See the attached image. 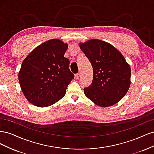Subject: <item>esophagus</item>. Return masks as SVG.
Instances as JSON below:
<instances>
[{"instance_id": "1", "label": "esophagus", "mask_w": 154, "mask_h": 154, "mask_svg": "<svg viewBox=\"0 0 154 154\" xmlns=\"http://www.w3.org/2000/svg\"><path fill=\"white\" fill-rule=\"evenodd\" d=\"M80 73H76V74H75V78L76 79V80H78V79H79V78H80Z\"/></svg>"}]
</instances>
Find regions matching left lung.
<instances>
[{"label": "left lung", "instance_id": "1", "mask_svg": "<svg viewBox=\"0 0 154 154\" xmlns=\"http://www.w3.org/2000/svg\"><path fill=\"white\" fill-rule=\"evenodd\" d=\"M93 69L91 84L84 88L88 99L100 106L116 104L127 94L131 69L123 56L111 44L100 40L80 44Z\"/></svg>", "mask_w": 154, "mask_h": 154}]
</instances>
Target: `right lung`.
<instances>
[{
  "mask_svg": "<svg viewBox=\"0 0 154 154\" xmlns=\"http://www.w3.org/2000/svg\"><path fill=\"white\" fill-rule=\"evenodd\" d=\"M67 44L58 39L48 40L36 48L23 61L18 73L21 89L30 103L45 107L66 94L74 75L69 60L64 57Z\"/></svg>",
  "mask_w": 154,
  "mask_h": 154,
  "instance_id": "add662e5",
  "label": "right lung"
}]
</instances>
